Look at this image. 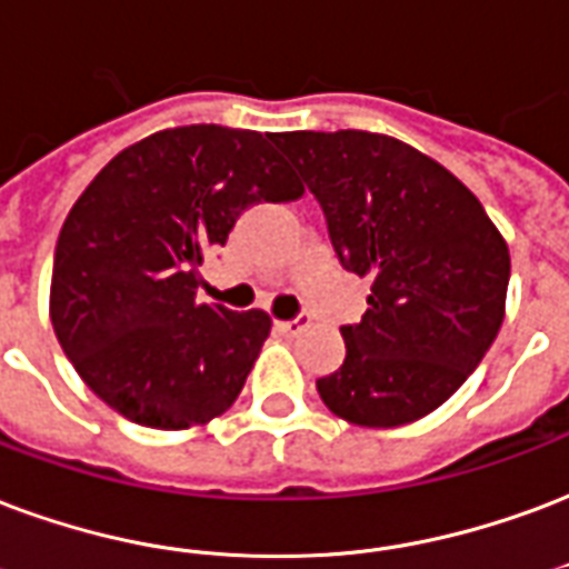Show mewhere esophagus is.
Masks as SVG:
<instances>
[{
	"instance_id": "obj_1",
	"label": "esophagus",
	"mask_w": 569,
	"mask_h": 569,
	"mask_svg": "<svg viewBox=\"0 0 569 569\" xmlns=\"http://www.w3.org/2000/svg\"><path fill=\"white\" fill-rule=\"evenodd\" d=\"M276 327H279L281 332H290V336H293V332H300L309 327V315H297V318H290V320H279Z\"/></svg>"
}]
</instances>
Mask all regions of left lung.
I'll return each mask as SVG.
<instances>
[{
  "label": "left lung",
  "instance_id": "obj_1",
  "mask_svg": "<svg viewBox=\"0 0 569 569\" xmlns=\"http://www.w3.org/2000/svg\"><path fill=\"white\" fill-rule=\"evenodd\" d=\"M272 143L323 209L341 267L371 279L348 357L318 378L336 417L369 429L441 408L501 330L510 251L438 161L371 131H284Z\"/></svg>",
  "mask_w": 569,
  "mask_h": 569
}]
</instances>
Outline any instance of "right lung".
<instances>
[{"label": "right lung", "instance_id": "right-lung-1", "mask_svg": "<svg viewBox=\"0 0 569 569\" xmlns=\"http://www.w3.org/2000/svg\"><path fill=\"white\" fill-rule=\"evenodd\" d=\"M276 134L182 126L122 149L59 230L50 320L98 399L149 429L203 426L237 401L267 311L198 300L200 263L249 207L302 198Z\"/></svg>", "mask_w": 569, "mask_h": 569}]
</instances>
